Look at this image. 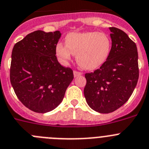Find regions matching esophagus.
<instances>
[{"mask_svg": "<svg viewBox=\"0 0 149 149\" xmlns=\"http://www.w3.org/2000/svg\"><path fill=\"white\" fill-rule=\"evenodd\" d=\"M73 75H74L75 77H77V76H81V75H82V73L77 71V70H74V71H73Z\"/></svg>", "mask_w": 149, "mask_h": 149, "instance_id": "esophagus-1", "label": "esophagus"}]
</instances>
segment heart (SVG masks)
<instances>
[{"label": "heart", "instance_id": "1", "mask_svg": "<svg viewBox=\"0 0 149 149\" xmlns=\"http://www.w3.org/2000/svg\"><path fill=\"white\" fill-rule=\"evenodd\" d=\"M111 51V40L103 32H72L65 37V45L59 43L56 52L62 60L67 62L72 54L81 68L94 70L106 62Z\"/></svg>", "mask_w": 149, "mask_h": 149}]
</instances>
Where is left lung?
I'll return each instance as SVG.
<instances>
[{
    "mask_svg": "<svg viewBox=\"0 0 149 149\" xmlns=\"http://www.w3.org/2000/svg\"><path fill=\"white\" fill-rule=\"evenodd\" d=\"M112 48L100 68L85 74L84 97L90 107L100 113L112 112L132 94L139 78L136 44L120 29L110 27Z\"/></svg>",
    "mask_w": 149,
    "mask_h": 149,
    "instance_id": "1",
    "label": "left lung"
}]
</instances>
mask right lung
<instances>
[{"label":"right lung","mask_w":149,"mask_h":149,"mask_svg":"<svg viewBox=\"0 0 149 149\" xmlns=\"http://www.w3.org/2000/svg\"><path fill=\"white\" fill-rule=\"evenodd\" d=\"M59 31H35L17 42L12 53L10 81L18 99L33 112L45 113L57 107L73 79L71 68L56 56Z\"/></svg>","instance_id":"obj_1"}]
</instances>
